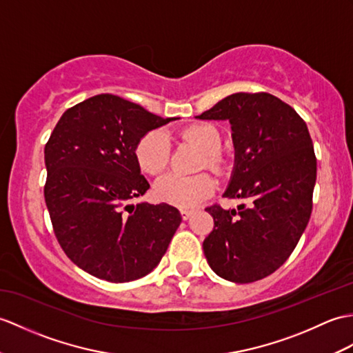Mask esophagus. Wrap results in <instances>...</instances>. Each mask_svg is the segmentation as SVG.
I'll use <instances>...</instances> for the list:
<instances>
[{
	"label": "esophagus",
	"mask_w": 353,
	"mask_h": 353,
	"mask_svg": "<svg viewBox=\"0 0 353 353\" xmlns=\"http://www.w3.org/2000/svg\"><path fill=\"white\" fill-rule=\"evenodd\" d=\"M180 214H182V218L186 221V219H190V218H191V215L194 214V210H190V209H182V210H180Z\"/></svg>",
	"instance_id": "obj_1"
}]
</instances>
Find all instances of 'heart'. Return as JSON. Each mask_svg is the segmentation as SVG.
Here are the masks:
<instances>
[{"mask_svg": "<svg viewBox=\"0 0 353 353\" xmlns=\"http://www.w3.org/2000/svg\"><path fill=\"white\" fill-rule=\"evenodd\" d=\"M182 137L204 153V161L210 170H221L223 161L218 153L221 149V135L215 126L194 125L186 128ZM135 157L138 165L145 173H161L167 167L170 158V138L165 130L154 129L147 132L135 147ZM214 188L215 182L209 174L183 176L168 173L158 180L154 185V192L162 201L182 209H190L209 196Z\"/></svg>", "mask_w": 353, "mask_h": 353, "instance_id": "1", "label": "heart"}]
</instances>
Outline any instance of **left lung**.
<instances>
[{
  "label": "left lung",
  "mask_w": 353,
  "mask_h": 353,
  "mask_svg": "<svg viewBox=\"0 0 353 353\" xmlns=\"http://www.w3.org/2000/svg\"><path fill=\"white\" fill-rule=\"evenodd\" d=\"M195 119L232 126L234 167L224 196L210 206L215 227L203 242L212 270L232 283L261 280L296 247L313 209L317 162L305 121L269 93H234Z\"/></svg>",
  "instance_id": "8db88e82"
}]
</instances>
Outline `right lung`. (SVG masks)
<instances>
[{
	"mask_svg": "<svg viewBox=\"0 0 353 353\" xmlns=\"http://www.w3.org/2000/svg\"><path fill=\"white\" fill-rule=\"evenodd\" d=\"M162 119L114 94H97L65 111L45 145V201L68 257L110 283L138 280L158 266L180 212L167 203L132 204L150 185L135 147Z\"/></svg>",
	"mask_w": 353,
	"mask_h": 353,
	"instance_id": "right-lung-1",
	"label": "right lung"
}]
</instances>
